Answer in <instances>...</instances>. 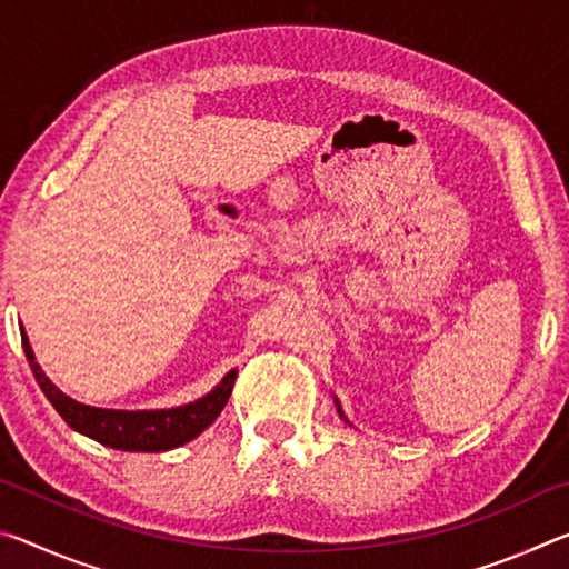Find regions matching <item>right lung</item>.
<instances>
[{"label":"right lung","mask_w":569,"mask_h":569,"mask_svg":"<svg viewBox=\"0 0 569 569\" xmlns=\"http://www.w3.org/2000/svg\"><path fill=\"white\" fill-rule=\"evenodd\" d=\"M22 346L37 383H40L44 397L52 401V407L60 411V417L70 423L74 431H80V435L100 441L104 447L122 451H168L186 445L190 439H196L200 431L210 427V423L218 419V413L223 411L238 373L228 371L223 381H220L213 391L206 393L203 399L186 403V407L156 411L94 409L64 397V393L44 377L40 363L34 361L32 346L27 341L24 331Z\"/></svg>","instance_id":"add662e5"}]
</instances>
